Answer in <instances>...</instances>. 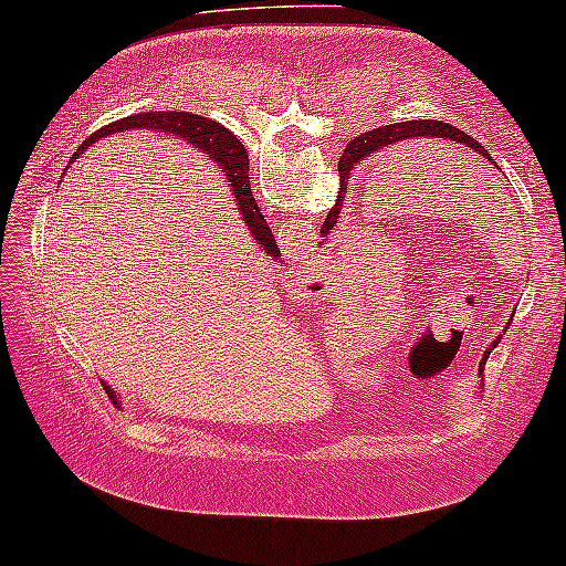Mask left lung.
I'll use <instances>...</instances> for the list:
<instances>
[{
  "instance_id": "obj_1",
  "label": "left lung",
  "mask_w": 566,
  "mask_h": 566,
  "mask_svg": "<svg viewBox=\"0 0 566 566\" xmlns=\"http://www.w3.org/2000/svg\"><path fill=\"white\" fill-rule=\"evenodd\" d=\"M432 136L434 138H450V142H455V144L471 146V149H475L481 156H489V154H485L483 146L478 144L473 136H468L465 132H460V128L450 126V124H442V120H402V124L381 126V128H374V132H369V134H361V136L352 138V144H346L344 156H342V159H338V174H342L344 181H349V174L356 167H359V164L367 159V156L385 151V149H389V146H399V144L410 142V138H432ZM489 159H491V156H489ZM346 185H342V189ZM342 207H344V197H338L336 205H334V210L326 214L324 234L336 224V217H338V212H342ZM499 342H501V336H495V342H493L491 349L483 354L481 371H483V364L489 361V356H491V352L495 349V344H499Z\"/></svg>"
}]
</instances>
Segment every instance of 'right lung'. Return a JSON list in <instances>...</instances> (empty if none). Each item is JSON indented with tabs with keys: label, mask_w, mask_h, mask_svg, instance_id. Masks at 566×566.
<instances>
[{
	"label": "right lung",
	"mask_w": 566,
	"mask_h": 566,
	"mask_svg": "<svg viewBox=\"0 0 566 566\" xmlns=\"http://www.w3.org/2000/svg\"><path fill=\"white\" fill-rule=\"evenodd\" d=\"M132 128H159V132L174 134L179 138H185L187 144H192L195 149H202L205 154H210V159L217 164V169L224 174V179L230 181L232 195L238 199V210L242 214V222L248 224L250 238H253L260 248L265 250L271 258H281V250L275 245V238L271 228H268L265 217L260 214L253 192H250V177H248V151L242 149L240 138L234 136L228 128L217 124V120L195 116L189 111H149V113H136V116H126L120 120H113V124L103 126L95 132L91 138H85L81 149L75 151L83 154L91 144L98 142V138H106L111 134L118 132H132ZM111 399L116 397L111 392Z\"/></svg>",
	"instance_id": "1"
}]
</instances>
